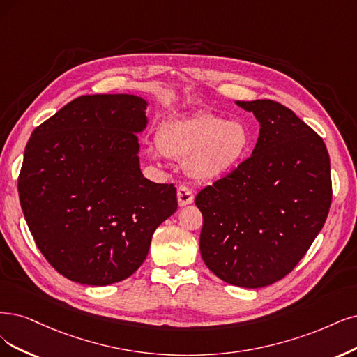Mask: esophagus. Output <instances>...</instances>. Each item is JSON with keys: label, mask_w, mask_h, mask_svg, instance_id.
Segmentation results:
<instances>
[{"label": "esophagus", "mask_w": 357, "mask_h": 357, "mask_svg": "<svg viewBox=\"0 0 357 357\" xmlns=\"http://www.w3.org/2000/svg\"><path fill=\"white\" fill-rule=\"evenodd\" d=\"M176 195H178V203H179L181 207L188 206V204H191V203L194 202V194H192V191H191L188 187H185V185H181V187L178 188Z\"/></svg>", "instance_id": "esophagus-1"}]
</instances>
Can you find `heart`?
Wrapping results in <instances>:
<instances>
[{
    "label": "heart",
    "mask_w": 357,
    "mask_h": 357,
    "mask_svg": "<svg viewBox=\"0 0 357 357\" xmlns=\"http://www.w3.org/2000/svg\"><path fill=\"white\" fill-rule=\"evenodd\" d=\"M250 145L252 135L241 122L202 113L165 123L158 132V149H150V155L160 160L165 154L185 163L192 178L213 181L235 170Z\"/></svg>",
    "instance_id": "b5f03b06"
}]
</instances>
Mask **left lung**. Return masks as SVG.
Returning a JSON list of instances; mask_svg holds the SVG:
<instances>
[{
    "mask_svg": "<svg viewBox=\"0 0 357 357\" xmlns=\"http://www.w3.org/2000/svg\"><path fill=\"white\" fill-rule=\"evenodd\" d=\"M260 123L256 147L232 174L203 188L200 252L231 285L282 280L306 255L333 199L325 142L294 112L272 100L235 101Z\"/></svg>",
    "mask_w": 357,
    "mask_h": 357,
    "instance_id": "obj_1",
    "label": "left lung"
}]
</instances>
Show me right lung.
I'll list each match as a JSON object with an SVG mask.
<instances>
[{
    "label": "right lung",
    "mask_w": 357,
    "mask_h": 357,
    "mask_svg": "<svg viewBox=\"0 0 357 357\" xmlns=\"http://www.w3.org/2000/svg\"><path fill=\"white\" fill-rule=\"evenodd\" d=\"M147 105L132 94L82 96L26 144L23 215L39 252L70 281L104 287L129 278L155 228L176 212V188L139 167Z\"/></svg>",
    "instance_id": "1"
}]
</instances>
